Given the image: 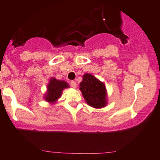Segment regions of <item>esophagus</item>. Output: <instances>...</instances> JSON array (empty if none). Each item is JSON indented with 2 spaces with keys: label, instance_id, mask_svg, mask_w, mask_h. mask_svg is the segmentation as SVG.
I'll use <instances>...</instances> for the list:
<instances>
[{
  "label": "esophagus",
  "instance_id": "1",
  "mask_svg": "<svg viewBox=\"0 0 160 160\" xmlns=\"http://www.w3.org/2000/svg\"><path fill=\"white\" fill-rule=\"evenodd\" d=\"M70 84L72 87H73V88H76V87H77V83H76L75 81H73V80H71V81L70 82Z\"/></svg>",
  "mask_w": 160,
  "mask_h": 160
}]
</instances>
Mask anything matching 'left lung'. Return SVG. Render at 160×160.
Masks as SVG:
<instances>
[{
  "label": "left lung",
  "instance_id": "8db88e82",
  "mask_svg": "<svg viewBox=\"0 0 160 160\" xmlns=\"http://www.w3.org/2000/svg\"><path fill=\"white\" fill-rule=\"evenodd\" d=\"M80 90L85 100L90 107L102 108L107 104L105 85L93 75L90 73L83 75V81L80 84Z\"/></svg>",
  "mask_w": 160,
  "mask_h": 160
}]
</instances>
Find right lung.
Returning <instances> with one entry per match:
<instances>
[{
	"label": "right lung",
	"mask_w": 160,
	"mask_h": 160,
	"mask_svg": "<svg viewBox=\"0 0 160 160\" xmlns=\"http://www.w3.org/2000/svg\"><path fill=\"white\" fill-rule=\"evenodd\" d=\"M67 87H69V86L65 81L52 78L48 86V93L45 99L47 101L54 102L60 97L63 89Z\"/></svg>",
	"instance_id": "right-lung-1"
}]
</instances>
